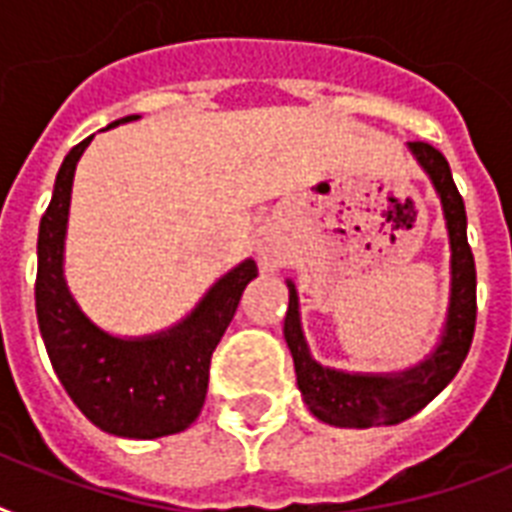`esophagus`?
Here are the masks:
<instances>
[{"instance_id": "1", "label": "esophagus", "mask_w": 512, "mask_h": 512, "mask_svg": "<svg viewBox=\"0 0 512 512\" xmlns=\"http://www.w3.org/2000/svg\"><path fill=\"white\" fill-rule=\"evenodd\" d=\"M263 263H265V268H268V265H276V257H273V255H263Z\"/></svg>"}]
</instances>
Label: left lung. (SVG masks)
<instances>
[{"instance_id": "obj_1", "label": "left lung", "mask_w": 512, "mask_h": 512, "mask_svg": "<svg viewBox=\"0 0 512 512\" xmlns=\"http://www.w3.org/2000/svg\"><path fill=\"white\" fill-rule=\"evenodd\" d=\"M412 154L428 172L444 204L449 244H452V300L441 335V345L420 366L409 372L382 377V374H345L316 364L305 345L297 311V289L289 287V308L284 319V337L295 361L297 388L305 404L321 422L337 428H380L398 425L425 409L460 372L476 332V260L468 244V215L446 156L425 140L409 143Z\"/></svg>"}]
</instances>
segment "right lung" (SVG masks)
Returning a JSON list of instances; mask_svg holds the SVG:
<instances>
[{"mask_svg":"<svg viewBox=\"0 0 512 512\" xmlns=\"http://www.w3.org/2000/svg\"><path fill=\"white\" fill-rule=\"evenodd\" d=\"M138 116H124L132 122ZM90 140L68 151L55 177L50 207L36 241V319L52 369L79 412L106 433L159 438L180 433L199 417L209 385V361L225 335L241 292L257 276L244 260L209 289L199 308L175 329L143 340H119L92 324L63 281V239L74 170Z\"/></svg>","mask_w":512,"mask_h":512,"instance_id":"obj_1","label":"right lung"}]
</instances>
